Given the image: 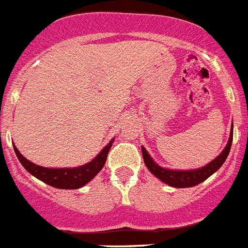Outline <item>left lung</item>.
Wrapping results in <instances>:
<instances>
[{
    "mask_svg": "<svg viewBox=\"0 0 248 248\" xmlns=\"http://www.w3.org/2000/svg\"><path fill=\"white\" fill-rule=\"evenodd\" d=\"M232 133L233 128L231 129L229 142H227L224 151L220 153V155L216 157L213 162L209 163L207 166L202 167L200 169H195V170H170V169H164L158 166L157 163L153 162V159L149 157L146 149L142 147V155H143L144 164L149 169V171L155 174L158 179H160L162 182L166 183V184L170 185V186H175V188H189V186H194V185H198L199 183L207 179L211 174L215 173L224 164V162L226 160L227 155L230 153V149H231Z\"/></svg>",
    "mask_w": 248,
    "mask_h": 248,
    "instance_id": "left-lung-1",
    "label": "left lung"
}]
</instances>
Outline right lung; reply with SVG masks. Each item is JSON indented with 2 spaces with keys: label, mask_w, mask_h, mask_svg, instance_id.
I'll list each match as a JSON object with an SVG mask.
<instances>
[{
  "label": "right lung",
  "mask_w": 248,
  "mask_h": 248,
  "mask_svg": "<svg viewBox=\"0 0 248 248\" xmlns=\"http://www.w3.org/2000/svg\"><path fill=\"white\" fill-rule=\"evenodd\" d=\"M112 142L105 147L100 155L95 157V159L90 163L81 166L79 168H44V167L37 166L34 163L30 162L23 157L18 152V149L13 146L16 152V155L21 162L22 166L26 168V170L30 171L32 175L38 178L39 180L44 182L46 184L52 185L54 188L59 189H78L81 188L86 183L90 182L97 173L102 169L104 164L106 163L108 152H110Z\"/></svg>",
  "instance_id": "add662e5"
}]
</instances>
